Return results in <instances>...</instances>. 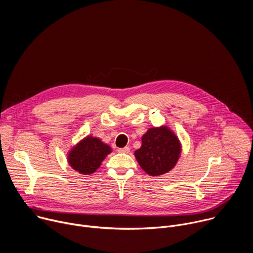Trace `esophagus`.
Returning a JSON list of instances; mask_svg holds the SVG:
<instances>
[{
	"label": "esophagus",
	"instance_id": "34e87169",
	"mask_svg": "<svg viewBox=\"0 0 253 253\" xmlns=\"http://www.w3.org/2000/svg\"><path fill=\"white\" fill-rule=\"evenodd\" d=\"M117 151L120 152V153H129V152H130V148L126 146V147H124V148H118Z\"/></svg>",
	"mask_w": 253,
	"mask_h": 253
}]
</instances>
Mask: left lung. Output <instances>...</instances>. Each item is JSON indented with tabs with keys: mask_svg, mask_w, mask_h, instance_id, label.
<instances>
[{
	"mask_svg": "<svg viewBox=\"0 0 253 253\" xmlns=\"http://www.w3.org/2000/svg\"><path fill=\"white\" fill-rule=\"evenodd\" d=\"M181 153V143L166 126L154 127L142 136V145L134 152L141 168L150 176L170 171Z\"/></svg>",
	"mask_w": 253,
	"mask_h": 253,
	"instance_id": "1",
	"label": "left lung"
}]
</instances>
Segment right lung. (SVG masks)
<instances>
[{
	"label": "right lung",
	"mask_w": 253,
	"mask_h": 253,
	"mask_svg": "<svg viewBox=\"0 0 253 253\" xmlns=\"http://www.w3.org/2000/svg\"><path fill=\"white\" fill-rule=\"evenodd\" d=\"M111 152V147L99 138L87 136L69 151L68 163L79 173L90 175L100 167L105 157Z\"/></svg>",
	"instance_id": "1"
}]
</instances>
